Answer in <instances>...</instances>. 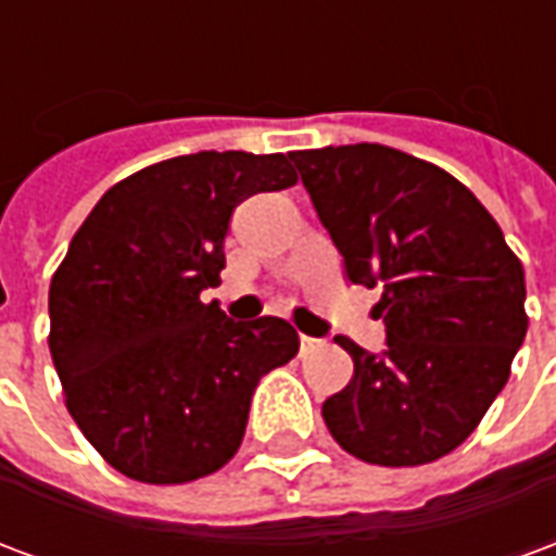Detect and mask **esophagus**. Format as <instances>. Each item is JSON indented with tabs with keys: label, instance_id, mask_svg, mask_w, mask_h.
Listing matches in <instances>:
<instances>
[{
	"label": "esophagus",
	"instance_id": "34e87169",
	"mask_svg": "<svg viewBox=\"0 0 556 556\" xmlns=\"http://www.w3.org/2000/svg\"><path fill=\"white\" fill-rule=\"evenodd\" d=\"M321 349V339L301 337V354H313V351Z\"/></svg>",
	"mask_w": 556,
	"mask_h": 556
}]
</instances>
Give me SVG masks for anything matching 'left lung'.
<instances>
[{"label": "left lung", "mask_w": 556, "mask_h": 556, "mask_svg": "<svg viewBox=\"0 0 556 556\" xmlns=\"http://www.w3.org/2000/svg\"><path fill=\"white\" fill-rule=\"evenodd\" d=\"M345 277L381 286L387 349L337 337L354 378L321 405L342 450L369 465L453 453L509 378L527 333L525 267L479 199L434 163L361 142L291 151Z\"/></svg>", "instance_id": "1"}]
</instances>
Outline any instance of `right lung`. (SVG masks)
I'll use <instances>...</instances> for the list:
<instances>
[{
  "mask_svg": "<svg viewBox=\"0 0 556 556\" xmlns=\"http://www.w3.org/2000/svg\"><path fill=\"white\" fill-rule=\"evenodd\" d=\"M298 181L286 154L199 151L101 195L50 282V354L71 417L139 482L207 477L238 453L258 381L301 339L277 315L235 321L219 286L243 199Z\"/></svg>",
  "mask_w": 556,
  "mask_h": 556,
  "instance_id": "1",
  "label": "right lung"
}]
</instances>
